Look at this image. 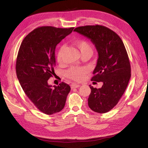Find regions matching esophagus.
I'll list each match as a JSON object with an SVG mask.
<instances>
[{
    "label": "esophagus",
    "mask_w": 148,
    "mask_h": 148,
    "mask_svg": "<svg viewBox=\"0 0 148 148\" xmlns=\"http://www.w3.org/2000/svg\"><path fill=\"white\" fill-rule=\"evenodd\" d=\"M80 86L79 84H77L76 83H72L71 84V89H73V88H79Z\"/></svg>",
    "instance_id": "34e87169"
}]
</instances>
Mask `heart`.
I'll return each mask as SVG.
<instances>
[{"label": "heart", "instance_id": "heart-1", "mask_svg": "<svg viewBox=\"0 0 148 148\" xmlns=\"http://www.w3.org/2000/svg\"><path fill=\"white\" fill-rule=\"evenodd\" d=\"M73 44L77 47L82 54L88 52L92 51L91 46L87 41L84 39L76 40L73 42ZM65 51V47L62 46L60 47L57 54V60L59 64L63 62V56ZM88 72V69L84 66H73L65 72V75L67 78L73 79L76 82L82 81L85 76Z\"/></svg>", "mask_w": 148, "mask_h": 148}]
</instances>
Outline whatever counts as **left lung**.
Here are the masks:
<instances>
[{
  "label": "left lung",
  "instance_id": "left-lung-1",
  "mask_svg": "<svg viewBox=\"0 0 148 148\" xmlns=\"http://www.w3.org/2000/svg\"><path fill=\"white\" fill-rule=\"evenodd\" d=\"M75 31L90 39L98 52L91 81L103 83L101 88L91 85L88 106L97 113H106L117 104L131 77L126 49L119 36L102 25L79 26Z\"/></svg>",
  "mask_w": 148,
  "mask_h": 148
}]
</instances>
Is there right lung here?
Masks as SVG:
<instances>
[{
	"instance_id": "obj_1",
	"label": "right lung",
	"mask_w": 148,
	"mask_h": 148,
	"mask_svg": "<svg viewBox=\"0 0 148 148\" xmlns=\"http://www.w3.org/2000/svg\"><path fill=\"white\" fill-rule=\"evenodd\" d=\"M73 29L53 26L36 28L24 38L18 53L16 73L21 86L33 104L47 115L63 109L70 91L66 83L52 86L48 79L55 74L57 45Z\"/></svg>"
}]
</instances>
